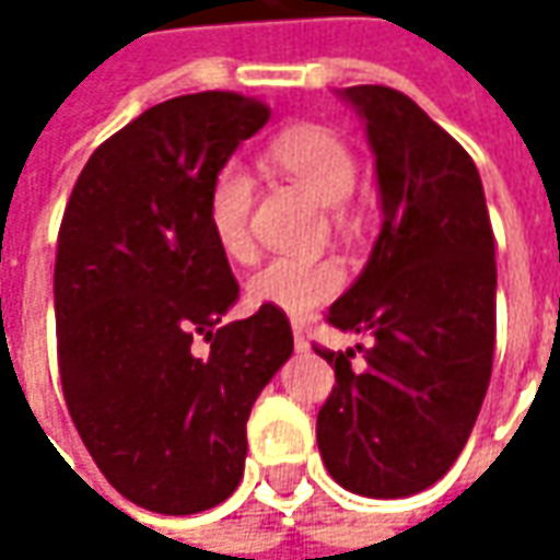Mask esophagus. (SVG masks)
Returning <instances> with one entry per match:
<instances>
[{"label":"esophagus","instance_id":"esophagus-1","mask_svg":"<svg viewBox=\"0 0 560 560\" xmlns=\"http://www.w3.org/2000/svg\"><path fill=\"white\" fill-rule=\"evenodd\" d=\"M292 342H295L299 352H308V336H305V330L299 324H292Z\"/></svg>","mask_w":560,"mask_h":560}]
</instances>
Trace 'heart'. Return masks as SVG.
Listing matches in <instances>:
<instances>
[{"mask_svg": "<svg viewBox=\"0 0 560 560\" xmlns=\"http://www.w3.org/2000/svg\"><path fill=\"white\" fill-rule=\"evenodd\" d=\"M268 162L290 180L312 192L317 202L336 205L349 199L355 186V155L349 142L324 124H292L268 142ZM255 186L246 167L226 162L208 186L205 218L218 248L233 261H248L255 243L248 230ZM342 290V268L334 258L277 255L248 277V299L287 314H308Z\"/></svg>", "mask_w": 560, "mask_h": 560, "instance_id": "1", "label": "heart"}]
</instances>
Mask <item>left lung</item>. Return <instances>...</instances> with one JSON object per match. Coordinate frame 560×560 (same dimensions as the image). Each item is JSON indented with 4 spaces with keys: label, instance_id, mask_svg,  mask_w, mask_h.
<instances>
[{
    "label": "left lung",
    "instance_id": "obj_1",
    "mask_svg": "<svg viewBox=\"0 0 560 560\" xmlns=\"http://www.w3.org/2000/svg\"><path fill=\"white\" fill-rule=\"evenodd\" d=\"M342 96L368 120L383 230L327 324L371 346H317L336 386L317 411V448L336 483L368 499L433 486L462 455L495 349V236L474 159L389 86Z\"/></svg>",
    "mask_w": 560,
    "mask_h": 560
}]
</instances>
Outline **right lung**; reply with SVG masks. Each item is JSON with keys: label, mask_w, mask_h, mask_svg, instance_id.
Instances as JSON below:
<instances>
[{"label": "right lung", "mask_w": 560, "mask_h": 560, "mask_svg": "<svg viewBox=\"0 0 560 560\" xmlns=\"http://www.w3.org/2000/svg\"><path fill=\"white\" fill-rule=\"evenodd\" d=\"M268 118L221 90L152 105L90 155L58 226L65 401L105 480L145 511L233 495L252 405L292 355L280 308L221 327L240 283L205 218L214 174Z\"/></svg>", "instance_id": "add662e5"}]
</instances>
